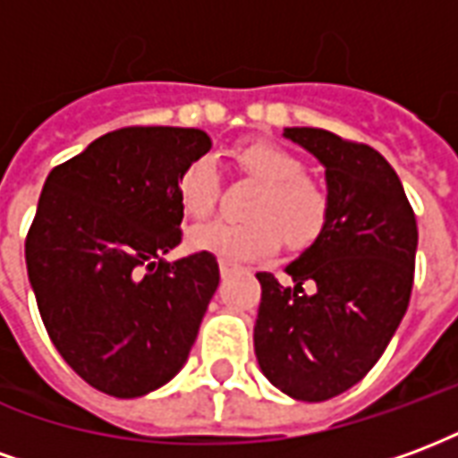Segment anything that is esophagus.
<instances>
[{
	"instance_id": "esophagus-1",
	"label": "esophagus",
	"mask_w": 458,
	"mask_h": 458,
	"mask_svg": "<svg viewBox=\"0 0 458 458\" xmlns=\"http://www.w3.org/2000/svg\"><path fill=\"white\" fill-rule=\"evenodd\" d=\"M230 272H235V267H233L230 262H220V275H223V277H228Z\"/></svg>"
}]
</instances>
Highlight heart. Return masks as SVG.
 <instances>
[{
	"label": "heart",
	"mask_w": 458,
	"mask_h": 458,
	"mask_svg": "<svg viewBox=\"0 0 458 458\" xmlns=\"http://www.w3.org/2000/svg\"><path fill=\"white\" fill-rule=\"evenodd\" d=\"M235 161L248 176L262 183L248 220H213L191 230L193 250L210 252L220 262L242 265L267 258L284 245L301 250L324 233L331 196L324 183L304 174V161L275 141H248L235 149ZM181 208L191 218H206L218 199V169L210 157L183 166L176 181Z\"/></svg>",
	"instance_id": "heart-1"
}]
</instances>
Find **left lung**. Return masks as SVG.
<instances>
[{"instance_id":"obj_1","label":"left lung","mask_w":458,"mask_h":458,"mask_svg":"<svg viewBox=\"0 0 458 458\" xmlns=\"http://www.w3.org/2000/svg\"><path fill=\"white\" fill-rule=\"evenodd\" d=\"M284 137L327 174L331 213L324 233L287 272L284 287L258 272L259 370L282 393L321 403L360 383L403 321L414 279L417 220L380 151L317 127Z\"/></svg>"}]
</instances>
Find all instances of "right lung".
I'll list each match as a JSON object with an SVG mask.
<instances>
[{
    "instance_id": "1",
    "label": "right lung",
    "mask_w": 458,
    "mask_h": 458,
    "mask_svg": "<svg viewBox=\"0 0 458 458\" xmlns=\"http://www.w3.org/2000/svg\"><path fill=\"white\" fill-rule=\"evenodd\" d=\"M193 127H127L55 166L26 235V272L48 336L85 383L141 397L189 360L220 282L181 242L176 181L210 149Z\"/></svg>"
}]
</instances>
